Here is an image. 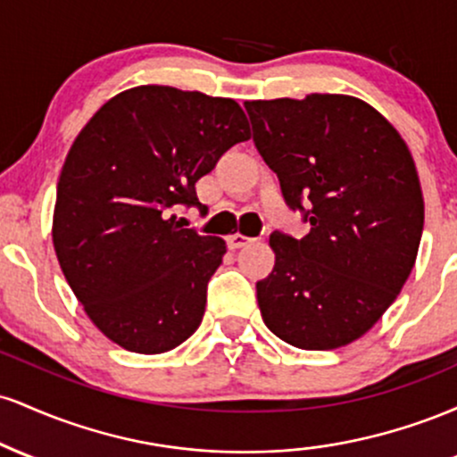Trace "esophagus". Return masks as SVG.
Returning a JSON list of instances; mask_svg holds the SVG:
<instances>
[{
    "label": "esophagus",
    "mask_w": 457,
    "mask_h": 457,
    "mask_svg": "<svg viewBox=\"0 0 457 457\" xmlns=\"http://www.w3.org/2000/svg\"><path fill=\"white\" fill-rule=\"evenodd\" d=\"M249 243H253V238H249V236H243V234H232L228 238L229 249H240V246H245Z\"/></svg>",
    "instance_id": "esophagus-1"
}]
</instances>
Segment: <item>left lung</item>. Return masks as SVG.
Returning <instances> with one entry per match:
<instances>
[{"instance_id": "1", "label": "left lung", "mask_w": 457, "mask_h": 457, "mask_svg": "<svg viewBox=\"0 0 457 457\" xmlns=\"http://www.w3.org/2000/svg\"><path fill=\"white\" fill-rule=\"evenodd\" d=\"M253 144L309 234H270L258 281L264 324L303 350H333L378 322L417 260L423 195L412 154L371 104L344 94L246 101Z\"/></svg>"}]
</instances>
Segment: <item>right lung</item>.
Segmentation results:
<instances>
[{"label":"right lung","mask_w":457,"mask_h":457,"mask_svg":"<svg viewBox=\"0 0 457 457\" xmlns=\"http://www.w3.org/2000/svg\"><path fill=\"white\" fill-rule=\"evenodd\" d=\"M251 137L232 98L139 86L77 135L57 182L54 246L62 272L103 335L159 354L195 333L225 243L182 228L202 206L195 182Z\"/></svg>","instance_id":"1"}]
</instances>
